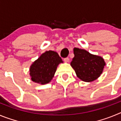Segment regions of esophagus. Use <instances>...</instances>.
<instances>
[{"label": "esophagus", "mask_w": 121, "mask_h": 121, "mask_svg": "<svg viewBox=\"0 0 121 121\" xmlns=\"http://www.w3.org/2000/svg\"><path fill=\"white\" fill-rule=\"evenodd\" d=\"M64 62H68L69 60H70V59L68 58V57H66V58L64 59Z\"/></svg>", "instance_id": "obj_1"}]
</instances>
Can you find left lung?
I'll use <instances>...</instances> for the list:
<instances>
[{
  "mask_svg": "<svg viewBox=\"0 0 121 121\" xmlns=\"http://www.w3.org/2000/svg\"><path fill=\"white\" fill-rule=\"evenodd\" d=\"M74 57L70 63L78 78L84 82L95 81L102 73L105 62L103 57L84 49L74 48Z\"/></svg>",
  "mask_w": 121,
  "mask_h": 121,
  "instance_id": "left-lung-1",
  "label": "left lung"
}]
</instances>
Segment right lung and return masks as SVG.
<instances>
[{
    "instance_id": "right-lung-1",
    "label": "right lung",
    "mask_w": 121,
    "mask_h": 121,
    "mask_svg": "<svg viewBox=\"0 0 121 121\" xmlns=\"http://www.w3.org/2000/svg\"><path fill=\"white\" fill-rule=\"evenodd\" d=\"M60 63L63 61L58 53L51 50L45 51L31 65L30 76L31 81L41 85L49 83Z\"/></svg>"
}]
</instances>
